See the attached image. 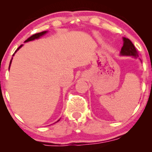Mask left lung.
<instances>
[{
  "label": "left lung",
  "instance_id": "left-lung-1",
  "mask_svg": "<svg viewBox=\"0 0 152 152\" xmlns=\"http://www.w3.org/2000/svg\"><path fill=\"white\" fill-rule=\"evenodd\" d=\"M124 45L122 46L120 54L121 56H132L134 58L138 57V51L135 46L129 38H123Z\"/></svg>",
  "mask_w": 152,
  "mask_h": 152
}]
</instances>
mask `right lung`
Masks as SVG:
<instances>
[{"label":"right lung","mask_w":152,"mask_h":152,"mask_svg":"<svg viewBox=\"0 0 152 152\" xmlns=\"http://www.w3.org/2000/svg\"><path fill=\"white\" fill-rule=\"evenodd\" d=\"M47 32H48V31H43V32H41V33H38V34H34V35H33V36H31V37H29L28 38L27 40H26V41H25V43H26V42H28V41H34V40H35V39H38V38H39L40 37H41V36H43V35H44V34H46ZM22 46H23V45H20V46H19L18 48H17V50H15V53H13V56H14V54L15 53V52H16L17 50H18L20 49V48H21ZM12 59H13V58H12ZM12 59H11V60H10V62L9 69H10V64H11V61H12ZM59 120H60V119H59ZM59 120H58V121H59ZM57 121H56V122H57Z\"/></svg>","instance_id":"right-lung-1"}]
</instances>
